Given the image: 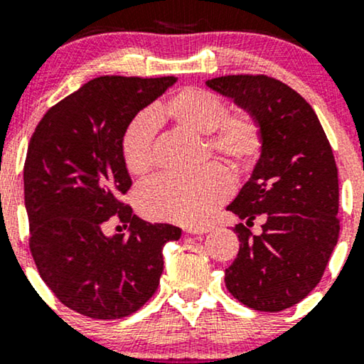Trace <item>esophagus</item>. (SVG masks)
I'll use <instances>...</instances> for the list:
<instances>
[{"label":"esophagus","mask_w":364,"mask_h":364,"mask_svg":"<svg viewBox=\"0 0 364 364\" xmlns=\"http://www.w3.org/2000/svg\"><path fill=\"white\" fill-rule=\"evenodd\" d=\"M210 231V225H196V228H186L188 235H205Z\"/></svg>","instance_id":"obj_1"}]
</instances>
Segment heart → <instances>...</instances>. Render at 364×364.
Returning <instances> with one entry per match:
<instances>
[{"mask_svg":"<svg viewBox=\"0 0 364 364\" xmlns=\"http://www.w3.org/2000/svg\"><path fill=\"white\" fill-rule=\"evenodd\" d=\"M228 114L223 99L203 89H183L157 104L150 114L135 116L121 135V157L128 173L145 176L154 164L156 123L176 124L198 136H206L210 156L232 173H245L257 162L262 132L248 112ZM231 195V181L219 168H207L190 176H162L141 190L140 207L161 220L200 224Z\"/></svg>","mask_w":364,"mask_h":364,"instance_id":"heart-1","label":"heart"}]
</instances>
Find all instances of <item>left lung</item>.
Listing matches in <instances>:
<instances>
[{
	"label": "left lung",
	"mask_w": 364,
	"mask_h": 364,
	"mask_svg": "<svg viewBox=\"0 0 364 364\" xmlns=\"http://www.w3.org/2000/svg\"><path fill=\"white\" fill-rule=\"evenodd\" d=\"M205 85L252 114L262 132L260 157L228 210L246 225L258 215L266 224L258 237L236 225L241 245L225 269V286L248 308L282 311L320 282L337 245L339 179L332 147L310 104L286 83L265 75H228Z\"/></svg>",
	"instance_id": "1"
}]
</instances>
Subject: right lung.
I'll list each match as a JSON object with an SVG mask.
<instances>
[{"label":"right lung","instance_id":"add662e5","mask_svg":"<svg viewBox=\"0 0 364 364\" xmlns=\"http://www.w3.org/2000/svg\"><path fill=\"white\" fill-rule=\"evenodd\" d=\"M176 77H99L51 107L37 124L23 168L31 252L43 281L80 315H132L157 291L162 248L181 237L171 224H150L121 202L132 186L121 135ZM119 214L130 236L102 225Z\"/></svg>","mask_w":364,"mask_h":364}]
</instances>
